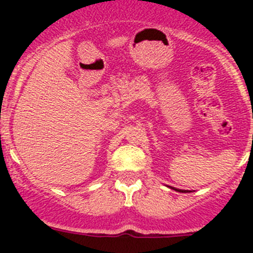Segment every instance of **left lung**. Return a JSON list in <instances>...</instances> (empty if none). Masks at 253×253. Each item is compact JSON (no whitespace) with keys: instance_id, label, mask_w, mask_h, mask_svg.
I'll return each instance as SVG.
<instances>
[{"instance_id":"8db88e82","label":"left lung","mask_w":253,"mask_h":253,"mask_svg":"<svg viewBox=\"0 0 253 253\" xmlns=\"http://www.w3.org/2000/svg\"><path fill=\"white\" fill-rule=\"evenodd\" d=\"M169 189L175 190V191H178V193H191V191H189V190H181V189H176V187H172V186H169Z\"/></svg>"}]
</instances>
